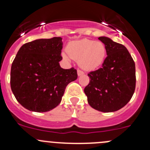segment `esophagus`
Listing matches in <instances>:
<instances>
[{"mask_svg":"<svg viewBox=\"0 0 150 150\" xmlns=\"http://www.w3.org/2000/svg\"><path fill=\"white\" fill-rule=\"evenodd\" d=\"M84 72H83L82 70H81V69H78V76H81V75H83Z\"/></svg>","mask_w":150,"mask_h":150,"instance_id":"34e87169","label":"esophagus"}]
</instances>
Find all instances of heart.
<instances>
[{"label":"heart","instance_id":"obj_1","mask_svg":"<svg viewBox=\"0 0 150 150\" xmlns=\"http://www.w3.org/2000/svg\"><path fill=\"white\" fill-rule=\"evenodd\" d=\"M106 47L100 41L89 39L75 40L67 46V53L62 57L67 61L70 58L78 61L79 65L86 70H93L103 63L106 57Z\"/></svg>","mask_w":150,"mask_h":150}]
</instances>
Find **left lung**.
Instances as JSON below:
<instances>
[{
    "label": "left lung",
    "mask_w": 150,
    "mask_h": 150,
    "mask_svg": "<svg viewBox=\"0 0 150 150\" xmlns=\"http://www.w3.org/2000/svg\"><path fill=\"white\" fill-rule=\"evenodd\" d=\"M107 50L102 67L88 74L84 88L89 105L98 111L119 110L131 100L136 87L135 63L123 45L107 37H99Z\"/></svg>",
    "instance_id": "1"
}]
</instances>
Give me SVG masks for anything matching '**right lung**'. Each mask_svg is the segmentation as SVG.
Here are the masks:
<instances>
[{
	"label": "right lung",
	"instance_id": "add662e5",
	"mask_svg": "<svg viewBox=\"0 0 150 150\" xmlns=\"http://www.w3.org/2000/svg\"><path fill=\"white\" fill-rule=\"evenodd\" d=\"M62 38L38 39L19 48L11 68V88L19 104L45 112L60 104L68 84L78 78L73 67L63 69Z\"/></svg>",
	"mask_w": 150,
	"mask_h": 150
}]
</instances>
